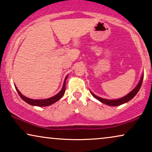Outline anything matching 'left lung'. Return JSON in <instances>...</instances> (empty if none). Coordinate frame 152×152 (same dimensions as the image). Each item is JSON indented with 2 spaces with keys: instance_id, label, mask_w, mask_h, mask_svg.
<instances>
[{
  "instance_id": "obj_1",
  "label": "left lung",
  "mask_w": 152,
  "mask_h": 152,
  "mask_svg": "<svg viewBox=\"0 0 152 152\" xmlns=\"http://www.w3.org/2000/svg\"><path fill=\"white\" fill-rule=\"evenodd\" d=\"M142 80H143V75L141 77V79L140 80V82L138 84V85L136 86V88H135L134 90H132V91L129 93H128L127 95H125V96L122 97V98H120V99H104V98H102L100 97H98L97 96V95H95V94H93V93L90 91L91 94L93 97H95V98H96L97 99H98L99 101H100L101 102H102L104 104H107V105H109V106H113V107H116V106H119V105H121L122 104H124L126 102H127L129 100H131L132 98H134L135 95H136L138 92L140 90V87H141V85H142Z\"/></svg>"
}]
</instances>
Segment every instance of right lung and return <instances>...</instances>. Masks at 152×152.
I'll use <instances>...</instances> for the list:
<instances>
[{"label": "right lung", "instance_id": "add662e5", "mask_svg": "<svg viewBox=\"0 0 152 152\" xmlns=\"http://www.w3.org/2000/svg\"><path fill=\"white\" fill-rule=\"evenodd\" d=\"M66 78H67V76L65 78V80H64V84H63V87H62L61 90L59 91V93H57V95H55V96L50 97V98L48 99H30L28 98L26 96H24L23 95L21 94V93L18 90V88H16V86H15V88L17 91V92L19 95V96L21 97L23 100H24L26 102H27L29 104L32 105V106H37V107H48V106H50L51 104H53L56 102H57L59 99H60L63 97V95L65 93L66 91Z\"/></svg>", "mask_w": 152, "mask_h": 152}]
</instances>
